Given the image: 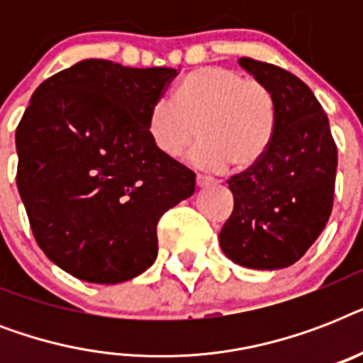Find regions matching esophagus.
I'll return each instance as SVG.
<instances>
[{
	"mask_svg": "<svg viewBox=\"0 0 363 363\" xmlns=\"http://www.w3.org/2000/svg\"><path fill=\"white\" fill-rule=\"evenodd\" d=\"M213 179L211 177H205V175H198L196 177V184H198L199 188H203V186H209V184H213Z\"/></svg>",
	"mask_w": 363,
	"mask_h": 363,
	"instance_id": "34e87169",
	"label": "esophagus"
}]
</instances>
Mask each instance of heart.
<instances>
[{
	"label": "heart",
	"mask_w": 363,
	"mask_h": 363,
	"mask_svg": "<svg viewBox=\"0 0 363 363\" xmlns=\"http://www.w3.org/2000/svg\"><path fill=\"white\" fill-rule=\"evenodd\" d=\"M269 90L252 77L222 65H205L184 79L177 101L150 107L147 133L164 158L179 160L203 137L192 160L203 169H250L264 158L275 133Z\"/></svg>",
	"instance_id": "b5f03b06"
}]
</instances>
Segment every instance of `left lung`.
Returning <instances> with one entry per match:
<instances>
[{
  "label": "left lung",
  "instance_id": "8db88e82",
  "mask_svg": "<svg viewBox=\"0 0 363 363\" xmlns=\"http://www.w3.org/2000/svg\"><path fill=\"white\" fill-rule=\"evenodd\" d=\"M273 96L275 133L258 164L233 175V211L218 242L228 258L250 269L296 264L332 215L337 147L311 88L279 65L241 58Z\"/></svg>",
  "mask_w": 363,
  "mask_h": 363
}]
</instances>
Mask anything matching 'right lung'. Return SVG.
Here are the masks:
<instances>
[{
	"label": "right lung",
	"mask_w": 363,
	"mask_h": 363,
	"mask_svg": "<svg viewBox=\"0 0 363 363\" xmlns=\"http://www.w3.org/2000/svg\"><path fill=\"white\" fill-rule=\"evenodd\" d=\"M179 75L84 60L41 82L16 128V186L41 250L96 284L130 281L158 256L156 226L196 175L164 158L148 111Z\"/></svg>",
	"instance_id": "obj_1"
}]
</instances>
